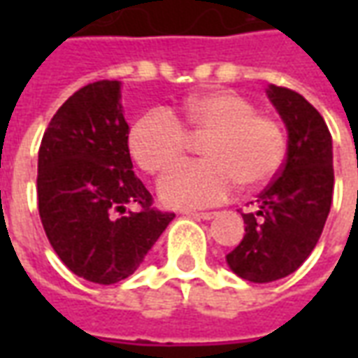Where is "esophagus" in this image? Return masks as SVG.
I'll return each instance as SVG.
<instances>
[{
    "label": "esophagus",
    "mask_w": 358,
    "mask_h": 358,
    "mask_svg": "<svg viewBox=\"0 0 358 358\" xmlns=\"http://www.w3.org/2000/svg\"><path fill=\"white\" fill-rule=\"evenodd\" d=\"M187 217H194V218H203V220H210V218L215 217V213L213 210H203V213H197V210H189L186 213Z\"/></svg>",
    "instance_id": "obj_1"
}]
</instances>
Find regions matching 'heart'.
I'll return each mask as SVG.
<instances>
[{
    "instance_id": "obj_1",
    "label": "heart",
    "mask_w": 358,
    "mask_h": 358,
    "mask_svg": "<svg viewBox=\"0 0 358 358\" xmlns=\"http://www.w3.org/2000/svg\"><path fill=\"white\" fill-rule=\"evenodd\" d=\"M192 138H205L207 161L186 163L159 184L171 207H207L228 199L240 184L259 189L276 178L287 157V136L278 118L257 113L255 103L234 90L187 97L182 118L171 110L141 115L128 136L134 161L148 174H163L186 157Z\"/></svg>"
}]
</instances>
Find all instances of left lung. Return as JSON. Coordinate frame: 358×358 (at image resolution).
Returning <instances> with one entry per match:
<instances>
[{
  "label": "left lung",
  "instance_id": "left-lung-1",
  "mask_svg": "<svg viewBox=\"0 0 358 358\" xmlns=\"http://www.w3.org/2000/svg\"><path fill=\"white\" fill-rule=\"evenodd\" d=\"M268 97L287 126V157L257 195V210L241 213L245 236L226 255L238 276L255 284L285 278L305 263L320 240L334 195L331 136L322 115L289 88L270 86Z\"/></svg>",
  "mask_w": 358,
  "mask_h": 358
}]
</instances>
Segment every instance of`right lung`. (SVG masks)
<instances>
[{
	"mask_svg": "<svg viewBox=\"0 0 358 358\" xmlns=\"http://www.w3.org/2000/svg\"><path fill=\"white\" fill-rule=\"evenodd\" d=\"M118 99V80L74 92L38 151V210L51 248L76 276L103 285L134 274L174 218L134 174Z\"/></svg>",
	"mask_w": 358,
	"mask_h": 358,
	"instance_id": "1",
	"label": "right lung"
}]
</instances>
